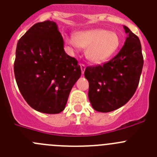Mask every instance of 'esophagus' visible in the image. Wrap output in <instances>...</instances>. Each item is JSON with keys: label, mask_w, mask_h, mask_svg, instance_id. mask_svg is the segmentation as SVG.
I'll use <instances>...</instances> for the list:
<instances>
[{"label": "esophagus", "mask_w": 157, "mask_h": 157, "mask_svg": "<svg viewBox=\"0 0 157 157\" xmlns=\"http://www.w3.org/2000/svg\"><path fill=\"white\" fill-rule=\"evenodd\" d=\"M80 66H81L82 73V74H84V72H85V70H86V65H85L84 64H81V65H80Z\"/></svg>", "instance_id": "obj_1"}]
</instances>
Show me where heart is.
<instances>
[{
    "label": "heart",
    "mask_w": 157,
    "mask_h": 157,
    "mask_svg": "<svg viewBox=\"0 0 157 157\" xmlns=\"http://www.w3.org/2000/svg\"><path fill=\"white\" fill-rule=\"evenodd\" d=\"M65 41L71 51L86 48V59L95 64L108 61L120 45V38L116 31L101 28L78 31L73 38L67 37Z\"/></svg>",
    "instance_id": "1"
}]
</instances>
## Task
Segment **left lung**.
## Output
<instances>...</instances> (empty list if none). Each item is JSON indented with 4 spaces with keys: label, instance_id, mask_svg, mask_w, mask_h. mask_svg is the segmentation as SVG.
<instances>
[{
    "label": "left lung",
    "instance_id": "obj_1",
    "mask_svg": "<svg viewBox=\"0 0 157 157\" xmlns=\"http://www.w3.org/2000/svg\"><path fill=\"white\" fill-rule=\"evenodd\" d=\"M125 44L106 63L88 66L85 77L89 83V98L92 108L109 113L120 108L132 97L140 82L143 66L142 48L138 37L126 26Z\"/></svg>",
    "mask_w": 157,
    "mask_h": 157
}]
</instances>
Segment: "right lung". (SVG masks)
<instances>
[{"instance_id": "1", "label": "right lung", "mask_w": 157, "mask_h": 157, "mask_svg": "<svg viewBox=\"0 0 157 157\" xmlns=\"http://www.w3.org/2000/svg\"><path fill=\"white\" fill-rule=\"evenodd\" d=\"M14 71L25 101L47 114L63 111L82 74L78 61L65 53L63 38L52 21L35 24L20 38Z\"/></svg>"}]
</instances>
